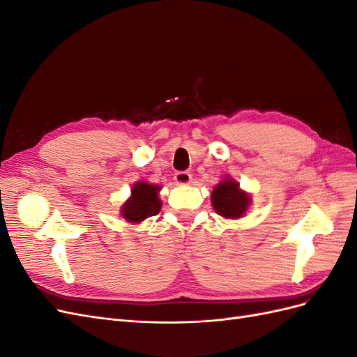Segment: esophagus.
<instances>
[{
	"instance_id": "34e87169",
	"label": "esophagus",
	"mask_w": 357,
	"mask_h": 357,
	"mask_svg": "<svg viewBox=\"0 0 357 357\" xmlns=\"http://www.w3.org/2000/svg\"><path fill=\"white\" fill-rule=\"evenodd\" d=\"M174 180L177 185H188L192 181V174L188 171H177L174 174Z\"/></svg>"
}]
</instances>
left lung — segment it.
Wrapping results in <instances>:
<instances>
[{"instance_id": "left-lung-1", "label": "left lung", "mask_w": 357, "mask_h": 357, "mask_svg": "<svg viewBox=\"0 0 357 357\" xmlns=\"http://www.w3.org/2000/svg\"><path fill=\"white\" fill-rule=\"evenodd\" d=\"M240 185L232 180H223L214 188L211 193V202L214 210L226 219H238L245 213L250 197L240 190Z\"/></svg>"}]
</instances>
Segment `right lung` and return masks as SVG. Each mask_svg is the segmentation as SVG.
I'll return each mask as SVG.
<instances>
[{
    "label": "right lung",
    "mask_w": 357,
    "mask_h": 357,
    "mask_svg": "<svg viewBox=\"0 0 357 357\" xmlns=\"http://www.w3.org/2000/svg\"><path fill=\"white\" fill-rule=\"evenodd\" d=\"M159 188L149 183H137L132 188V195L122 207V215L131 223L142 222L150 215H156L160 210L158 197Z\"/></svg>",
    "instance_id": "right-lung-1"
}]
</instances>
